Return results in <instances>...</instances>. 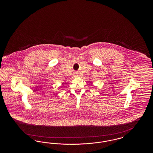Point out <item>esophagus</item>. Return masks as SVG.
I'll return each instance as SVG.
<instances>
[{"instance_id":"esophagus-1","label":"esophagus","mask_w":153,"mask_h":153,"mask_svg":"<svg viewBox=\"0 0 153 153\" xmlns=\"http://www.w3.org/2000/svg\"><path fill=\"white\" fill-rule=\"evenodd\" d=\"M76 76H77V75H76Z\"/></svg>"}]
</instances>
